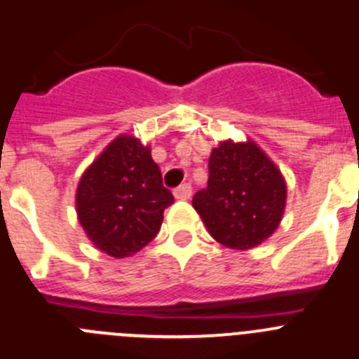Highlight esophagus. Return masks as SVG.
Instances as JSON below:
<instances>
[{
	"label": "esophagus",
	"mask_w": 359,
	"mask_h": 359,
	"mask_svg": "<svg viewBox=\"0 0 359 359\" xmlns=\"http://www.w3.org/2000/svg\"><path fill=\"white\" fill-rule=\"evenodd\" d=\"M191 193H193V189H191L189 184H182V186H179L173 191V196H175L177 200H189Z\"/></svg>",
	"instance_id": "esophagus-1"
}]
</instances>
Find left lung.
<instances>
[{
	"instance_id": "obj_1",
	"label": "left lung",
	"mask_w": 359,
	"mask_h": 359,
	"mask_svg": "<svg viewBox=\"0 0 359 359\" xmlns=\"http://www.w3.org/2000/svg\"><path fill=\"white\" fill-rule=\"evenodd\" d=\"M287 202V184L255 142H221L209 157L205 189L193 207L210 236L232 250H250L271 237Z\"/></svg>"
}]
</instances>
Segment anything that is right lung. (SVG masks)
Returning <instances> with one entry per match:
<instances>
[{
	"label": "right lung",
	"instance_id": "add662e5",
	"mask_svg": "<svg viewBox=\"0 0 359 359\" xmlns=\"http://www.w3.org/2000/svg\"><path fill=\"white\" fill-rule=\"evenodd\" d=\"M173 195L149 147L120 134L83 173L76 212L88 239L115 259L138 253L157 236Z\"/></svg>",
	"mask_w": 359,
	"mask_h": 359
}]
</instances>
